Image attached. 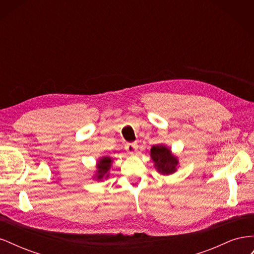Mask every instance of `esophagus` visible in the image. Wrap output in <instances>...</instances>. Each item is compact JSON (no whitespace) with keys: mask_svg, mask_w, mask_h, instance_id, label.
Masks as SVG:
<instances>
[{"mask_svg":"<svg viewBox=\"0 0 254 254\" xmlns=\"http://www.w3.org/2000/svg\"><path fill=\"white\" fill-rule=\"evenodd\" d=\"M125 148H126V150H127L129 153H133V152H135L136 149H137V144H136L135 142H133V143H128V144L125 146Z\"/></svg>","mask_w":254,"mask_h":254,"instance_id":"34e87169","label":"esophagus"}]
</instances>
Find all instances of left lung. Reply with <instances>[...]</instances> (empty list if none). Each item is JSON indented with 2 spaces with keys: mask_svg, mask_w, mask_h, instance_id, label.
I'll return each mask as SVG.
<instances>
[{
  "mask_svg": "<svg viewBox=\"0 0 254 254\" xmlns=\"http://www.w3.org/2000/svg\"><path fill=\"white\" fill-rule=\"evenodd\" d=\"M150 156L151 159L155 161V166L160 173L168 175L176 171L178 161L172 155L171 150L167 149L165 146H152L150 150Z\"/></svg>",
  "mask_w": 254,
  "mask_h": 254,
  "instance_id": "8db88e82",
  "label": "left lung"
}]
</instances>
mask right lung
Instances as JSON below:
<instances>
[{
	"instance_id": "obj_1",
	"label": "right lung",
	"mask_w": 254,
	"mask_h": 254,
	"mask_svg": "<svg viewBox=\"0 0 254 254\" xmlns=\"http://www.w3.org/2000/svg\"><path fill=\"white\" fill-rule=\"evenodd\" d=\"M111 166V159L108 157H105L98 161V176L97 179H102L105 175H107V172L109 171V168ZM108 176V175H107Z\"/></svg>"
}]
</instances>
